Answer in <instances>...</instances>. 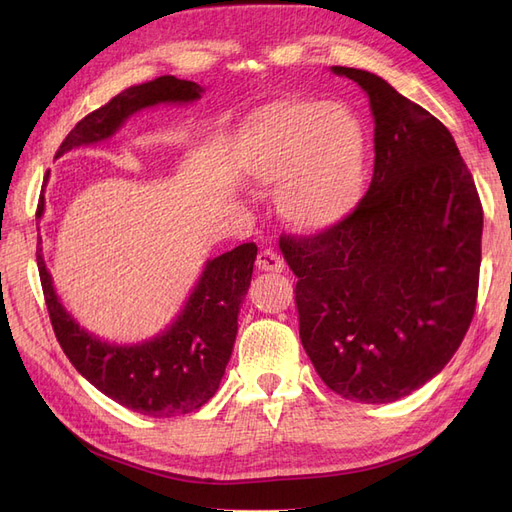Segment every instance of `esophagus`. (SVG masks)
Listing matches in <instances>:
<instances>
[{
	"mask_svg": "<svg viewBox=\"0 0 512 512\" xmlns=\"http://www.w3.org/2000/svg\"><path fill=\"white\" fill-rule=\"evenodd\" d=\"M256 267H258V271L282 273L286 269V262L275 250H262L256 258Z\"/></svg>",
	"mask_w": 512,
	"mask_h": 512,
	"instance_id": "obj_1",
	"label": "esophagus"
}]
</instances>
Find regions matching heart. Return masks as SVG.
<instances>
[{"instance_id": "b5f03b06", "label": "heart", "mask_w": 512, "mask_h": 512, "mask_svg": "<svg viewBox=\"0 0 512 512\" xmlns=\"http://www.w3.org/2000/svg\"><path fill=\"white\" fill-rule=\"evenodd\" d=\"M367 141L344 104L280 100L245 121L239 168L247 181L275 185V205L299 230L342 222L361 196Z\"/></svg>"}]
</instances>
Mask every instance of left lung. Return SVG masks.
<instances>
[{
	"mask_svg": "<svg viewBox=\"0 0 512 512\" xmlns=\"http://www.w3.org/2000/svg\"><path fill=\"white\" fill-rule=\"evenodd\" d=\"M374 113V177L342 222L282 235L301 344L329 389L389 404L451 361L474 318L483 205L440 119L380 76L333 66Z\"/></svg>",
	"mask_w": 512,
	"mask_h": 512,
	"instance_id": "left-lung-1",
	"label": "left lung"
}]
</instances>
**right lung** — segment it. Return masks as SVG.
Listing matches in <instances>:
<instances>
[{"instance_id": "1", "label": "right lung", "mask_w": 512, "mask_h": 512, "mask_svg": "<svg viewBox=\"0 0 512 512\" xmlns=\"http://www.w3.org/2000/svg\"><path fill=\"white\" fill-rule=\"evenodd\" d=\"M200 94L203 87L175 76H160L123 89L76 123L55 158L74 147L113 136L121 123L141 108L160 102H194ZM42 213L44 196L38 200V220ZM256 252V243H241L235 250L207 260L179 318L162 335L136 346L100 342L61 307L44 265L40 235L36 260L55 337L76 371L117 404L147 416L168 418L198 410L218 391L235 346L237 316L250 288Z\"/></svg>"}]
</instances>
